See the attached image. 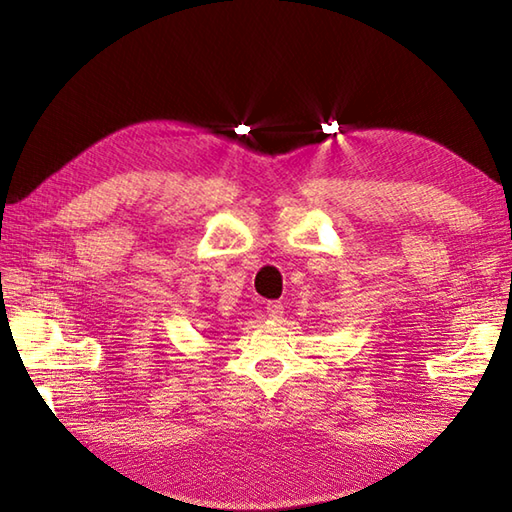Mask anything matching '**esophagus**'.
<instances>
[{
  "mask_svg": "<svg viewBox=\"0 0 512 512\" xmlns=\"http://www.w3.org/2000/svg\"><path fill=\"white\" fill-rule=\"evenodd\" d=\"M266 314H268L270 321H281V319H284V303L270 301L266 306Z\"/></svg>",
  "mask_w": 512,
  "mask_h": 512,
  "instance_id": "1",
  "label": "esophagus"
}]
</instances>
